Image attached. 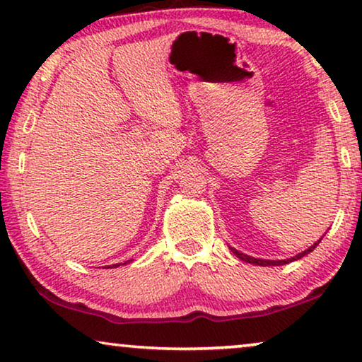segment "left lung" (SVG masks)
<instances>
[{"instance_id":"left-lung-1","label":"left lung","mask_w":362,"mask_h":362,"mask_svg":"<svg viewBox=\"0 0 362 362\" xmlns=\"http://www.w3.org/2000/svg\"><path fill=\"white\" fill-rule=\"evenodd\" d=\"M320 241H322V238H320ZM320 241H317L313 244V246H310L308 249H305L303 252H300V254H297V256H293V257H290V259H284V261H267V259H256V257H251V256H247V254H243V252H239V251H236V249L234 247H230L231 251H233V254L236 257H239L241 259V261H244V262H249V264H254V266H284V264H288V262H293V261H297V259H302L303 256H307V254H310L313 251L315 247L318 246L320 244Z\"/></svg>"}]
</instances>
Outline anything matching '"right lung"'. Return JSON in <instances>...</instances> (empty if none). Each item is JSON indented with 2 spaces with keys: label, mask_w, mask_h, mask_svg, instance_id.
Here are the masks:
<instances>
[{
  "label": "right lung",
  "mask_w": 362,
  "mask_h": 362,
  "mask_svg": "<svg viewBox=\"0 0 362 362\" xmlns=\"http://www.w3.org/2000/svg\"><path fill=\"white\" fill-rule=\"evenodd\" d=\"M128 262H129V261H126L124 264H128ZM118 266H119V264H113V266H111V267H118Z\"/></svg>",
  "instance_id": "obj_1"
}]
</instances>
